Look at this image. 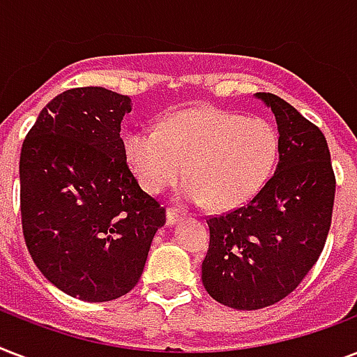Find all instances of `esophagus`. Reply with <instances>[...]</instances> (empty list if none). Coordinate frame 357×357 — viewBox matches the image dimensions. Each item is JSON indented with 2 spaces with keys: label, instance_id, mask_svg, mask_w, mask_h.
Wrapping results in <instances>:
<instances>
[{
  "label": "esophagus",
  "instance_id": "obj_1",
  "mask_svg": "<svg viewBox=\"0 0 357 357\" xmlns=\"http://www.w3.org/2000/svg\"><path fill=\"white\" fill-rule=\"evenodd\" d=\"M183 217H185V211H181V209H176V207H168V211H167L168 226H174V224L178 222V220H181Z\"/></svg>",
  "mask_w": 357,
  "mask_h": 357
}]
</instances>
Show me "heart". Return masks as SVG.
Here are the masks:
<instances>
[{"mask_svg": "<svg viewBox=\"0 0 357 357\" xmlns=\"http://www.w3.org/2000/svg\"><path fill=\"white\" fill-rule=\"evenodd\" d=\"M122 150L142 189L161 195L181 178V196L234 209L250 202L271 178L278 159V131L263 119L204 105L178 111L159 129H133Z\"/></svg>", "mask_w": 357, "mask_h": 357, "instance_id": "heart-1", "label": "heart"}]
</instances>
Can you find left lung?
Wrapping results in <instances>:
<instances>
[{
	"label": "left lung",
	"mask_w": 357,
	"mask_h": 357,
	"mask_svg": "<svg viewBox=\"0 0 357 357\" xmlns=\"http://www.w3.org/2000/svg\"><path fill=\"white\" fill-rule=\"evenodd\" d=\"M257 98L276 116V170L243 207L207 217L202 263L209 296L243 311L276 304L302 283L324 250L335 198L324 133L276 94Z\"/></svg>",
	"instance_id": "8db88e82"
}]
</instances>
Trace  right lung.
<instances>
[{"label": "right lung", "instance_id": "obj_1", "mask_svg": "<svg viewBox=\"0 0 357 357\" xmlns=\"http://www.w3.org/2000/svg\"><path fill=\"white\" fill-rule=\"evenodd\" d=\"M131 98L79 86L42 109L22 144L20 211L31 257L74 298L109 302L137 285L167 222L122 150Z\"/></svg>", "mask_w": 357, "mask_h": 357}]
</instances>
